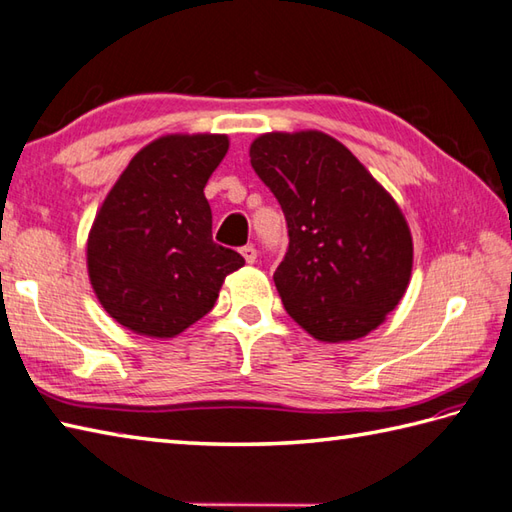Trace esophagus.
Segmentation results:
<instances>
[{
  "mask_svg": "<svg viewBox=\"0 0 512 512\" xmlns=\"http://www.w3.org/2000/svg\"><path fill=\"white\" fill-rule=\"evenodd\" d=\"M239 253H242V257L246 259V264H255V259H257V248L255 246H244L242 250H239Z\"/></svg>",
  "mask_w": 512,
  "mask_h": 512,
  "instance_id": "esophagus-1",
  "label": "esophagus"
}]
</instances>
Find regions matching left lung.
<instances>
[{
    "mask_svg": "<svg viewBox=\"0 0 512 512\" xmlns=\"http://www.w3.org/2000/svg\"><path fill=\"white\" fill-rule=\"evenodd\" d=\"M248 154L286 215L288 253L273 275L286 312L325 343L376 330L411 279V231L396 200L317 129L262 134Z\"/></svg>",
    "mask_w": 512,
    "mask_h": 512,
    "instance_id": "1",
    "label": "left lung"
}]
</instances>
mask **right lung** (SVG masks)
Returning <instances> with one entry per match:
<instances>
[{
    "label": "right lung",
    "instance_id": "right-lung-1",
    "mask_svg": "<svg viewBox=\"0 0 512 512\" xmlns=\"http://www.w3.org/2000/svg\"><path fill=\"white\" fill-rule=\"evenodd\" d=\"M228 151L224 134L151 140L105 195L88 235L94 295L123 328L173 339L211 312L244 257L213 242L204 187Z\"/></svg>",
    "mask_w": 512,
    "mask_h": 512
}]
</instances>
